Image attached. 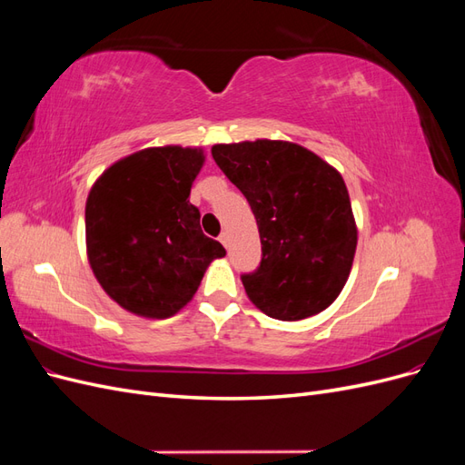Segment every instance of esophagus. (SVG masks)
Segmentation results:
<instances>
[{
  "instance_id": "34e87169",
  "label": "esophagus",
  "mask_w": 465,
  "mask_h": 465,
  "mask_svg": "<svg viewBox=\"0 0 465 465\" xmlns=\"http://www.w3.org/2000/svg\"><path fill=\"white\" fill-rule=\"evenodd\" d=\"M219 241H221V244H223V246H229V232H227V231H223V232L219 234Z\"/></svg>"
}]
</instances>
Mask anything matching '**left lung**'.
Returning a JSON list of instances; mask_svg holds the SVG:
<instances>
[{"label":"left lung","instance_id":"1","mask_svg":"<svg viewBox=\"0 0 465 465\" xmlns=\"http://www.w3.org/2000/svg\"><path fill=\"white\" fill-rule=\"evenodd\" d=\"M211 154L256 217L262 262L242 275L248 299L283 322L311 318L340 297L357 224L341 174L297 143L213 145Z\"/></svg>","mask_w":465,"mask_h":465}]
</instances>
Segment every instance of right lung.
<instances>
[{
  "label": "right lung",
  "mask_w": 465,
  "mask_h": 465,
  "mask_svg": "<svg viewBox=\"0 0 465 465\" xmlns=\"http://www.w3.org/2000/svg\"><path fill=\"white\" fill-rule=\"evenodd\" d=\"M203 151L149 147L112 164L85 207L87 256L112 301L145 318H168L198 291L207 265L227 252L202 232L190 203Z\"/></svg>",
  "instance_id": "1"
}]
</instances>
